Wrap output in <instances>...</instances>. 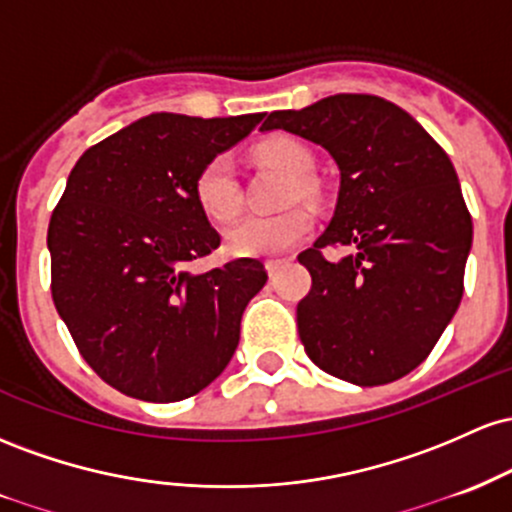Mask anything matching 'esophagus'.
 I'll list each match as a JSON object with an SVG mask.
<instances>
[{
	"mask_svg": "<svg viewBox=\"0 0 512 512\" xmlns=\"http://www.w3.org/2000/svg\"><path fill=\"white\" fill-rule=\"evenodd\" d=\"M283 263H287V258H266V271L271 275L278 273Z\"/></svg>",
	"mask_w": 512,
	"mask_h": 512,
	"instance_id": "1",
	"label": "esophagus"
}]
</instances>
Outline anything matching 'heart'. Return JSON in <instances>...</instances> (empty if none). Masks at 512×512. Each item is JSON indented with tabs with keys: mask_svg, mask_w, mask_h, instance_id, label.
<instances>
[{
	"mask_svg": "<svg viewBox=\"0 0 512 512\" xmlns=\"http://www.w3.org/2000/svg\"><path fill=\"white\" fill-rule=\"evenodd\" d=\"M254 157L258 162L275 166L283 174L295 179V191H307V183L302 176L312 169V154L309 149L297 142L295 137L273 135L261 140L254 147ZM195 198L212 222H229L239 215L241 198L237 176H234L232 162L227 157H212L200 169L195 179ZM312 212L307 208H287L278 215L268 217H246L239 225L227 232V244L232 254L237 256H266L285 251L295 241L312 229Z\"/></svg>",
	"mask_w": 512,
	"mask_h": 512,
	"instance_id": "obj_1",
	"label": "heart"
}]
</instances>
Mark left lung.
<instances>
[{
    "instance_id": "1",
    "label": "left lung",
    "mask_w": 512,
    "mask_h": 512,
    "mask_svg": "<svg viewBox=\"0 0 512 512\" xmlns=\"http://www.w3.org/2000/svg\"><path fill=\"white\" fill-rule=\"evenodd\" d=\"M261 128L317 142L341 171L331 225L297 256L312 275L297 304L304 350L360 387L409 375L464 292L472 215L450 157L409 113L370 94L273 111ZM326 248L351 254L333 264Z\"/></svg>"
}]
</instances>
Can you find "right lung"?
<instances>
[{
  "label": "right lung",
  "mask_w": 512,
  "mask_h": 512,
  "mask_svg": "<svg viewBox=\"0 0 512 512\" xmlns=\"http://www.w3.org/2000/svg\"><path fill=\"white\" fill-rule=\"evenodd\" d=\"M261 120L154 113L70 171L48 225L50 292L86 365L132 399H188L237 350L241 314L268 273L256 258L191 271L220 246L195 179Z\"/></svg>",
  "instance_id": "1"
}]
</instances>
